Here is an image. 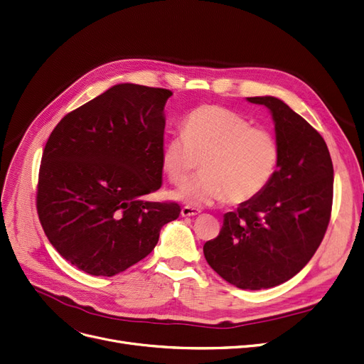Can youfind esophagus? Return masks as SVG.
Here are the masks:
<instances>
[{
  "instance_id": "obj_1",
  "label": "esophagus",
  "mask_w": 364,
  "mask_h": 364,
  "mask_svg": "<svg viewBox=\"0 0 364 364\" xmlns=\"http://www.w3.org/2000/svg\"><path fill=\"white\" fill-rule=\"evenodd\" d=\"M199 210L198 208H193V207H188V205H187V207H183L181 208V215L183 217H193V215H199Z\"/></svg>"
}]
</instances>
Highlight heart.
<instances>
[{
	"mask_svg": "<svg viewBox=\"0 0 364 364\" xmlns=\"http://www.w3.org/2000/svg\"><path fill=\"white\" fill-rule=\"evenodd\" d=\"M184 135L168 139L162 166L171 183L183 184L198 169L202 172L176 193V198L205 207L226 198L240 205L257 198L272 181L279 146L275 135L251 128L247 119L220 105H202L187 116Z\"/></svg>",
	"mask_w": 364,
	"mask_h": 364,
	"instance_id": "obj_1",
	"label": "heart"
}]
</instances>
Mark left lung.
<instances>
[{"mask_svg": "<svg viewBox=\"0 0 364 364\" xmlns=\"http://www.w3.org/2000/svg\"><path fill=\"white\" fill-rule=\"evenodd\" d=\"M247 100L271 109L278 169L257 198L225 214L203 255L233 286L262 290L293 278L320 247L333 202V164L323 136L287 104L274 97Z\"/></svg>", "mask_w": 364, "mask_h": 364, "instance_id": "1", "label": "left lung"}]
</instances>
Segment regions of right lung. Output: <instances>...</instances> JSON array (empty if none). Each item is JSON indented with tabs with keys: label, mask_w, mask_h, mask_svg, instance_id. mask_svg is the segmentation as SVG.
Returning a JSON list of instances; mask_svg holds the SVG:
<instances>
[{
	"label": "right lung",
	"mask_w": 364,
	"mask_h": 364,
	"mask_svg": "<svg viewBox=\"0 0 364 364\" xmlns=\"http://www.w3.org/2000/svg\"><path fill=\"white\" fill-rule=\"evenodd\" d=\"M172 92L122 83L75 108L47 139L37 213L59 255L95 277L149 256L177 202L144 198L162 186L164 108Z\"/></svg>",
	"instance_id": "obj_1"
}]
</instances>
